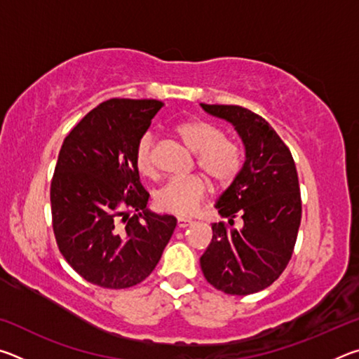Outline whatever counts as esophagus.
I'll list each match as a JSON object with an SVG mask.
<instances>
[{"label": "esophagus", "instance_id": "obj_1", "mask_svg": "<svg viewBox=\"0 0 359 359\" xmlns=\"http://www.w3.org/2000/svg\"><path fill=\"white\" fill-rule=\"evenodd\" d=\"M193 222L191 220H188V218H184V217H179L177 218V226L179 228H187V226H190Z\"/></svg>", "mask_w": 359, "mask_h": 359}]
</instances>
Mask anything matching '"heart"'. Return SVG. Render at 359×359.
Returning a JSON list of instances; mask_svg holds the SVG:
<instances>
[{"instance_id": "b5f03b06", "label": "heart", "mask_w": 359, "mask_h": 359, "mask_svg": "<svg viewBox=\"0 0 359 359\" xmlns=\"http://www.w3.org/2000/svg\"><path fill=\"white\" fill-rule=\"evenodd\" d=\"M177 135L188 149L196 151L198 166L218 184L233 180L241 168V155L238 147L223 133L209 121L190 118L175 125ZM136 169L145 177L155 175V160L151 150V137L149 135L139 139L135 151ZM209 193V182L203 175L175 177L168 180L155 193V205L161 212L187 217L194 214L203 199Z\"/></svg>"}]
</instances>
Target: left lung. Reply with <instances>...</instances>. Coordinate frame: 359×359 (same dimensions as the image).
<instances>
[{
  "instance_id": "1",
  "label": "left lung",
  "mask_w": 359,
  "mask_h": 359,
  "mask_svg": "<svg viewBox=\"0 0 359 359\" xmlns=\"http://www.w3.org/2000/svg\"><path fill=\"white\" fill-rule=\"evenodd\" d=\"M204 112L234 126L245 160L215 209L229 224L212 223V241L201 269L212 287L245 296L274 283L293 253L301 224V193L296 166L287 145L267 121L241 106L203 104Z\"/></svg>"
}]
</instances>
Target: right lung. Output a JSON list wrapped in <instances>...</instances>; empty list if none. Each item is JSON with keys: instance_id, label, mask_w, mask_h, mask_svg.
I'll return each mask as SVG.
<instances>
[{"instance_id": "1", "label": "right lung", "mask_w": 359, "mask_h": 359, "mask_svg": "<svg viewBox=\"0 0 359 359\" xmlns=\"http://www.w3.org/2000/svg\"><path fill=\"white\" fill-rule=\"evenodd\" d=\"M156 100H109L65 137L50 185L53 233L60 252L85 280L130 288L147 278L175 229L172 215L147 208L135 151Z\"/></svg>"}]
</instances>
